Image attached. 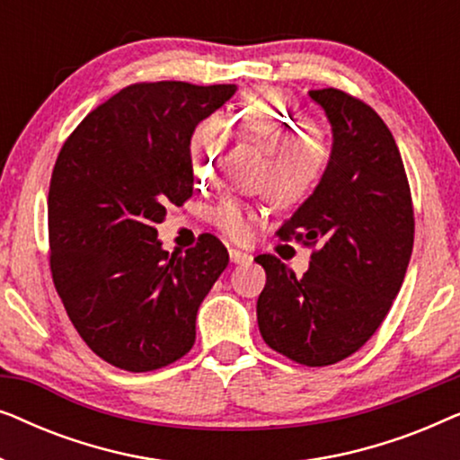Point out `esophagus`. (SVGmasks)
I'll return each instance as SVG.
<instances>
[{
	"mask_svg": "<svg viewBox=\"0 0 460 460\" xmlns=\"http://www.w3.org/2000/svg\"><path fill=\"white\" fill-rule=\"evenodd\" d=\"M228 253H230V261L232 263H247V261H251V255L244 253V251H241V249H230Z\"/></svg>",
	"mask_w": 460,
	"mask_h": 460,
	"instance_id": "1",
	"label": "esophagus"
}]
</instances>
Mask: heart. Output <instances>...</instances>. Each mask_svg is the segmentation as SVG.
Returning <instances> with one entry per match:
<instances>
[{
  "mask_svg": "<svg viewBox=\"0 0 460 460\" xmlns=\"http://www.w3.org/2000/svg\"><path fill=\"white\" fill-rule=\"evenodd\" d=\"M232 123L266 150H274L263 175L270 197L279 205H297L316 190L331 163V146L314 121L295 109L291 98L274 87L249 93L236 106ZM224 146L219 125L209 119L200 123L190 140L192 172L207 180L217 165ZM213 222L234 241L249 236L251 213L241 200L226 199L213 211Z\"/></svg>",
  "mask_w": 460,
  "mask_h": 460,
  "instance_id": "b5f03b06",
  "label": "heart"
}]
</instances>
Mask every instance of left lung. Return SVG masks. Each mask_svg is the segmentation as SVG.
Masks as SVG:
<instances>
[{"instance_id":"obj_1","label":"left lung","mask_w":460,"mask_h":460,"mask_svg":"<svg viewBox=\"0 0 460 460\" xmlns=\"http://www.w3.org/2000/svg\"><path fill=\"white\" fill-rule=\"evenodd\" d=\"M310 98L331 123V163L279 236L320 249L299 279L279 257H255L266 270L257 324L279 354L329 367L360 349L387 316L411 261L414 213L404 163L383 119L335 87L312 90Z\"/></svg>"}]
</instances>
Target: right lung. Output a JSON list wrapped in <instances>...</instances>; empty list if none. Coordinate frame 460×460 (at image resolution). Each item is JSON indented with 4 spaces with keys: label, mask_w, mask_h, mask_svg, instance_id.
<instances>
[{
    "label": "right lung",
    "mask_w": 460,
    "mask_h": 460,
    "mask_svg": "<svg viewBox=\"0 0 460 460\" xmlns=\"http://www.w3.org/2000/svg\"><path fill=\"white\" fill-rule=\"evenodd\" d=\"M236 85L134 84L92 111L56 159L48 194L54 287L93 354L129 373L188 354L197 312L228 266L200 234L186 255L161 247L169 205L192 197L194 128Z\"/></svg>",
    "instance_id": "right-lung-1"
}]
</instances>
